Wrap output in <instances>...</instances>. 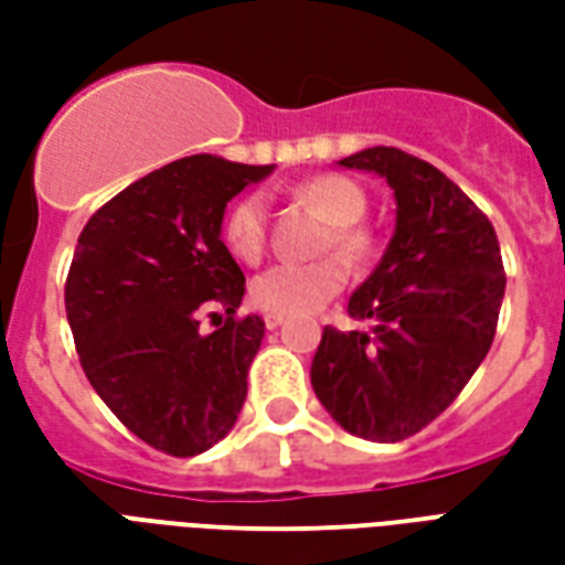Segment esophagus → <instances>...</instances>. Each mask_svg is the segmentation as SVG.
<instances>
[{"label": "esophagus", "mask_w": 565, "mask_h": 565, "mask_svg": "<svg viewBox=\"0 0 565 565\" xmlns=\"http://www.w3.org/2000/svg\"><path fill=\"white\" fill-rule=\"evenodd\" d=\"M281 323H284L281 315H266V327H269V330H278Z\"/></svg>", "instance_id": "esophagus-1"}]
</instances>
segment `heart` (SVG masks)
Returning a JSON list of instances; mask_svg holds the SVG:
<instances>
[{"mask_svg": "<svg viewBox=\"0 0 565 565\" xmlns=\"http://www.w3.org/2000/svg\"><path fill=\"white\" fill-rule=\"evenodd\" d=\"M296 196L315 205L327 221L339 226L335 242L344 254L351 257L366 254L369 235L351 230L366 214V193L354 181H348L342 174H320L296 186ZM266 233H269V205L263 193L238 199L223 221V242L235 257L247 263L263 257ZM348 275L351 269L342 257H327L318 263H278L271 269L259 271L250 281V299L259 311L281 315V318L308 315L323 302H330L348 284Z\"/></svg>", "mask_w": 565, "mask_h": 565, "instance_id": "heart-1", "label": "heart"}]
</instances>
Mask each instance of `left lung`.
Wrapping results in <instances>:
<instances>
[{
    "mask_svg": "<svg viewBox=\"0 0 565 565\" xmlns=\"http://www.w3.org/2000/svg\"><path fill=\"white\" fill-rule=\"evenodd\" d=\"M339 166L391 184L396 226L348 299L372 330L327 327L311 387L351 436L403 441L460 396L493 344L505 296L497 230L448 174L405 150L366 148Z\"/></svg>",
    "mask_w": 565,
    "mask_h": 565,
    "instance_id": "8db88e82",
    "label": "left lung"
}]
</instances>
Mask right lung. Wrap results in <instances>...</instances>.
I'll return each instance as SVG.
<instances>
[{
  "label": "right lung",
  "mask_w": 565,
  "mask_h": 565,
  "mask_svg": "<svg viewBox=\"0 0 565 565\" xmlns=\"http://www.w3.org/2000/svg\"><path fill=\"white\" fill-rule=\"evenodd\" d=\"M266 174L193 153L129 184L78 235L66 318L84 375L129 433L172 457L217 445L245 405L266 323L235 318L245 275L221 230L226 202Z\"/></svg>",
  "instance_id": "add662e5"
}]
</instances>
